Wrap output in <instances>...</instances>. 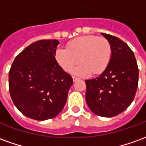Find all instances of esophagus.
Masks as SVG:
<instances>
[{
  "label": "esophagus",
  "instance_id": "1",
  "mask_svg": "<svg viewBox=\"0 0 146 146\" xmlns=\"http://www.w3.org/2000/svg\"><path fill=\"white\" fill-rule=\"evenodd\" d=\"M73 80L74 82H76V81H77L78 80H80V78H78V77H76V76H73Z\"/></svg>",
  "mask_w": 146,
  "mask_h": 146
}]
</instances>
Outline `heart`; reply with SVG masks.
Masks as SVG:
<instances>
[{
    "label": "heart",
    "mask_w": 146,
    "mask_h": 146,
    "mask_svg": "<svg viewBox=\"0 0 146 146\" xmlns=\"http://www.w3.org/2000/svg\"><path fill=\"white\" fill-rule=\"evenodd\" d=\"M112 55V48L107 39L88 35L70 40L68 48H58L55 58L66 72L72 71L79 62L82 63L74 70V73L87 76L92 73L98 75L107 68Z\"/></svg>",
    "instance_id": "1"
}]
</instances>
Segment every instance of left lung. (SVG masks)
Wrapping results in <instances>:
<instances>
[{"label": "left lung", "mask_w": 146, "mask_h": 146, "mask_svg": "<svg viewBox=\"0 0 146 146\" xmlns=\"http://www.w3.org/2000/svg\"><path fill=\"white\" fill-rule=\"evenodd\" d=\"M110 41L112 55L107 68L95 79L86 80V102L96 115L112 117L131 105L137 91L138 68L134 52L116 36L102 33Z\"/></svg>", "instance_id": "8db88e82"}]
</instances>
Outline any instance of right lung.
I'll use <instances>...</instances> for the list:
<instances>
[{
    "label": "right lung",
    "mask_w": 146,
    "mask_h": 146,
    "mask_svg": "<svg viewBox=\"0 0 146 146\" xmlns=\"http://www.w3.org/2000/svg\"><path fill=\"white\" fill-rule=\"evenodd\" d=\"M58 44L57 40L34 42L18 54L9 70L11 99L31 119L54 118L66 102L73 81L55 59Z\"/></svg>",
    "instance_id": "1"
}]
</instances>
